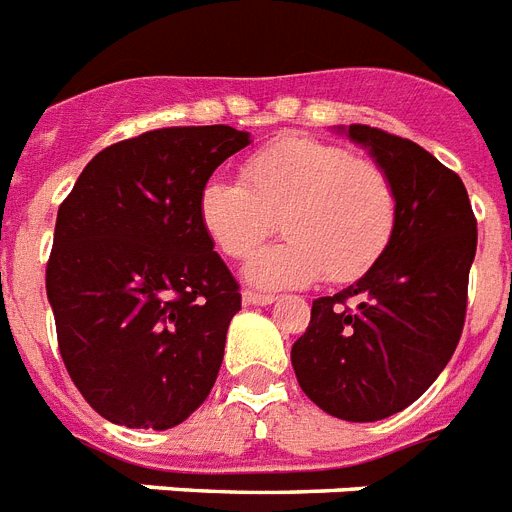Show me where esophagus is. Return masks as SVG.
<instances>
[{"mask_svg":"<svg viewBox=\"0 0 512 512\" xmlns=\"http://www.w3.org/2000/svg\"><path fill=\"white\" fill-rule=\"evenodd\" d=\"M244 302L247 305H273L276 302V294H270V292H252V289H247V292L242 294Z\"/></svg>","mask_w":512,"mask_h":512,"instance_id":"obj_1","label":"esophagus"}]
</instances>
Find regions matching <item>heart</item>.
Wrapping results in <instances>:
<instances>
[{
    "instance_id": "b5f03b06",
    "label": "heart",
    "mask_w": 512,
    "mask_h": 512,
    "mask_svg": "<svg viewBox=\"0 0 512 512\" xmlns=\"http://www.w3.org/2000/svg\"><path fill=\"white\" fill-rule=\"evenodd\" d=\"M276 218L286 239L249 260L252 284H347L389 247L397 191L378 162L310 136L273 141L244 162L242 181L210 178L199 191L202 228L234 260L252 255Z\"/></svg>"
}]
</instances>
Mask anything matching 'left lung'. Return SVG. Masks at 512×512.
<instances>
[{
	"label": "left lung",
	"instance_id": "8db88e82",
	"mask_svg": "<svg viewBox=\"0 0 512 512\" xmlns=\"http://www.w3.org/2000/svg\"><path fill=\"white\" fill-rule=\"evenodd\" d=\"M397 191V223L373 268L313 299L292 347L302 392L342 421H381L413 405L450 363L468 310L476 215L463 181L415 141L352 123Z\"/></svg>",
	"mask_w": 512,
	"mask_h": 512
}]
</instances>
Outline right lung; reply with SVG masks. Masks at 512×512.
Masks as SVG:
<instances>
[{
  "label": "right lung",
  "mask_w": 512,
  "mask_h": 512,
  "mask_svg": "<svg viewBox=\"0 0 512 512\" xmlns=\"http://www.w3.org/2000/svg\"><path fill=\"white\" fill-rule=\"evenodd\" d=\"M247 144L231 126L157 128L102 149L62 199L47 297L62 363L107 421L173 429L213 389L242 294L199 191Z\"/></svg>",
  "instance_id": "add662e5"
}]
</instances>
